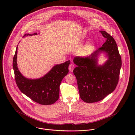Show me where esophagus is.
Instances as JSON below:
<instances>
[{
    "mask_svg": "<svg viewBox=\"0 0 135 135\" xmlns=\"http://www.w3.org/2000/svg\"><path fill=\"white\" fill-rule=\"evenodd\" d=\"M74 65L73 64H70L69 66V71L70 72H73L74 69Z\"/></svg>",
    "mask_w": 135,
    "mask_h": 135,
    "instance_id": "esophagus-1",
    "label": "esophagus"
}]
</instances>
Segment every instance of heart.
Returning a JSON list of instances; mask_svg holds the SVG:
<instances>
[{"instance_id": "b5f03b06", "label": "heart", "mask_w": 135, "mask_h": 135, "mask_svg": "<svg viewBox=\"0 0 135 135\" xmlns=\"http://www.w3.org/2000/svg\"><path fill=\"white\" fill-rule=\"evenodd\" d=\"M94 42L92 41H90L88 42L85 45H84L80 50V52L81 54H85L90 52L94 46Z\"/></svg>"}]
</instances>
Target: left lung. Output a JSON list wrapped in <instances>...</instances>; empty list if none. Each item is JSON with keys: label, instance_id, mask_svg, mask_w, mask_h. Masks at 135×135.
Returning <instances> with one entry per match:
<instances>
[{"label": "left lung", "instance_id": "1", "mask_svg": "<svg viewBox=\"0 0 135 135\" xmlns=\"http://www.w3.org/2000/svg\"><path fill=\"white\" fill-rule=\"evenodd\" d=\"M100 32L106 38L103 46L89 56H75L73 60L78 66L73 73L76 78L80 98L87 103L102 100L115 89L122 65L114 39L105 31ZM101 52L107 54L108 59L104 65H98L97 57Z\"/></svg>", "mask_w": 135, "mask_h": 135}]
</instances>
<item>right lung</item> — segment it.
<instances>
[{
	"label": "right lung",
	"mask_w": 135,
	"mask_h": 135,
	"mask_svg": "<svg viewBox=\"0 0 135 135\" xmlns=\"http://www.w3.org/2000/svg\"><path fill=\"white\" fill-rule=\"evenodd\" d=\"M36 35L25 34V36ZM17 46L13 60V68L14 71L16 83L20 90L33 101L43 105L54 104L59 97V88L64 77L68 73L70 60L54 66L43 77L38 79L26 78L18 70L17 66Z\"/></svg>",
	"instance_id": "1"
}]
</instances>
